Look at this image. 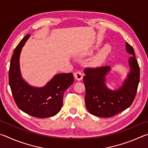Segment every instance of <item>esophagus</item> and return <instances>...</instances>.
Wrapping results in <instances>:
<instances>
[{
	"label": "esophagus",
	"mask_w": 148,
	"mask_h": 148,
	"mask_svg": "<svg viewBox=\"0 0 148 148\" xmlns=\"http://www.w3.org/2000/svg\"><path fill=\"white\" fill-rule=\"evenodd\" d=\"M74 77L78 81L83 79V74L80 71H77L74 73Z\"/></svg>",
	"instance_id": "34e87169"
}]
</instances>
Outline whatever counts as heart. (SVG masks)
Here are the masks:
<instances>
[{
	"label": "heart",
	"mask_w": 148,
	"mask_h": 148,
	"mask_svg": "<svg viewBox=\"0 0 148 148\" xmlns=\"http://www.w3.org/2000/svg\"><path fill=\"white\" fill-rule=\"evenodd\" d=\"M110 51H111V47L109 45H105L98 53L92 57L91 62H90V64L93 66H98L101 65L106 60V57L108 56Z\"/></svg>",
	"instance_id": "obj_1"
}]
</instances>
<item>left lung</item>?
<instances>
[{
	"label": "left lung",
	"instance_id": "8db88e82",
	"mask_svg": "<svg viewBox=\"0 0 148 148\" xmlns=\"http://www.w3.org/2000/svg\"><path fill=\"white\" fill-rule=\"evenodd\" d=\"M127 53L132 55L129 60L130 72L122 86L111 90L106 86V76L111 71L109 66L84 70L86 106L94 116L110 117L123 111L132 104L136 96L140 81V68L134 50L127 42Z\"/></svg>",
	"mask_w": 148,
	"mask_h": 148
}]
</instances>
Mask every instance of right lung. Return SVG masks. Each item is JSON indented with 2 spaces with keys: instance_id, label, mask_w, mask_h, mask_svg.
Returning <instances> with one entry per match:
<instances>
[{
  "instance_id": "add662e5",
  "label": "right lung",
  "mask_w": 148,
  "mask_h": 148,
  "mask_svg": "<svg viewBox=\"0 0 148 148\" xmlns=\"http://www.w3.org/2000/svg\"><path fill=\"white\" fill-rule=\"evenodd\" d=\"M31 34L26 35L15 49L9 69V84L17 106L30 116L46 118L54 116L62 106L64 92L74 82L72 73L55 75L43 87H34L22 78L19 56Z\"/></svg>"
}]
</instances>
